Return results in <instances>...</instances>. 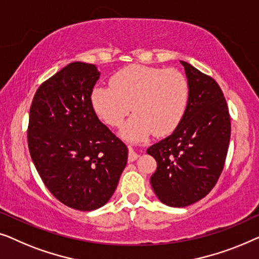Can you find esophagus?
Masks as SVG:
<instances>
[{
  "label": "esophagus",
  "mask_w": 259,
  "mask_h": 259,
  "mask_svg": "<svg viewBox=\"0 0 259 259\" xmlns=\"http://www.w3.org/2000/svg\"><path fill=\"white\" fill-rule=\"evenodd\" d=\"M138 157H140V155H138L137 152L135 151L133 148L129 147V156H128L129 162H134V161H136V159H137Z\"/></svg>",
  "instance_id": "34e87169"
}]
</instances>
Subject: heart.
I'll use <instances>...</instances> for the list:
<instances>
[{
    "label": "heart",
    "mask_w": 259,
    "mask_h": 259,
    "mask_svg": "<svg viewBox=\"0 0 259 259\" xmlns=\"http://www.w3.org/2000/svg\"><path fill=\"white\" fill-rule=\"evenodd\" d=\"M111 87H96L92 104L98 117L111 126L122 124L121 135L130 142H142L151 134L165 136L183 118L189 87L182 72L147 65H129L111 77Z\"/></svg>",
    "instance_id": "obj_1"
}]
</instances>
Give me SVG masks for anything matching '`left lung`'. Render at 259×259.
<instances>
[{
	"label": "left lung",
	"mask_w": 259,
	"mask_h": 259,
	"mask_svg": "<svg viewBox=\"0 0 259 259\" xmlns=\"http://www.w3.org/2000/svg\"><path fill=\"white\" fill-rule=\"evenodd\" d=\"M188 78L184 116L174 133L148 149L157 162L152 190L163 204L191 205L209 194L220 178L230 142L227 101L210 76L181 61Z\"/></svg>",
	"instance_id": "1"
}]
</instances>
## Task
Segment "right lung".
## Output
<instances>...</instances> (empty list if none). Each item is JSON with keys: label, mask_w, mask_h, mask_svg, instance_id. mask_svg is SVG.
I'll return each instance as SVG.
<instances>
[{"label": "right lung", "mask_w": 259, "mask_h": 259, "mask_svg": "<svg viewBox=\"0 0 259 259\" xmlns=\"http://www.w3.org/2000/svg\"><path fill=\"white\" fill-rule=\"evenodd\" d=\"M101 72L72 62L39 85L30 107L28 145L48 190L81 211L103 206L117 188L128 148L98 119L92 93Z\"/></svg>", "instance_id": "obj_1"}]
</instances>
